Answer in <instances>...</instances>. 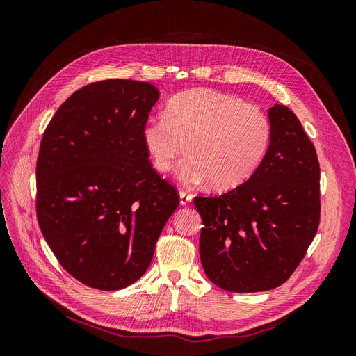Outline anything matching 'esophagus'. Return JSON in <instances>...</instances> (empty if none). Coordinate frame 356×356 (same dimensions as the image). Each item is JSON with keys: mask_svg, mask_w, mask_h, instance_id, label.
<instances>
[{"mask_svg": "<svg viewBox=\"0 0 356 356\" xmlns=\"http://www.w3.org/2000/svg\"><path fill=\"white\" fill-rule=\"evenodd\" d=\"M193 199V195H190V193L187 191H179V203L184 207V204H188Z\"/></svg>", "mask_w": 356, "mask_h": 356, "instance_id": "esophagus-1", "label": "esophagus"}]
</instances>
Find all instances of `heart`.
<instances>
[{
  "label": "heart",
  "mask_w": 356,
  "mask_h": 356,
  "mask_svg": "<svg viewBox=\"0 0 356 356\" xmlns=\"http://www.w3.org/2000/svg\"><path fill=\"white\" fill-rule=\"evenodd\" d=\"M154 168L168 174L175 161L191 153L177 169L186 186L211 181L218 190L234 188L263 161L272 124L257 105L232 93L209 89L182 92L168 102L166 114L149 118L143 131Z\"/></svg>",
  "instance_id": "heart-1"
}]
</instances>
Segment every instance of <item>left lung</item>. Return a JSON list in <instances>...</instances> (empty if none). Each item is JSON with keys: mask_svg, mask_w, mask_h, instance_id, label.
<instances>
[{"mask_svg": "<svg viewBox=\"0 0 356 356\" xmlns=\"http://www.w3.org/2000/svg\"><path fill=\"white\" fill-rule=\"evenodd\" d=\"M268 120L270 145L250 179L218 197H195L203 270L232 293L286 282L319 225L316 149L288 106L268 108Z\"/></svg>", "mask_w": 356, "mask_h": 356, "instance_id": "obj_1", "label": "left lung"}]
</instances>
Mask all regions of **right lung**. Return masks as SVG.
Segmentation results:
<instances>
[{
    "mask_svg": "<svg viewBox=\"0 0 356 356\" xmlns=\"http://www.w3.org/2000/svg\"><path fill=\"white\" fill-rule=\"evenodd\" d=\"M157 99L152 83L96 81L74 92L42 135L40 229L60 266L88 286L115 291L136 282L179 204L143 138Z\"/></svg>",
    "mask_w": 356,
    "mask_h": 356,
    "instance_id": "right-lung-1",
    "label": "right lung"
}]
</instances>
